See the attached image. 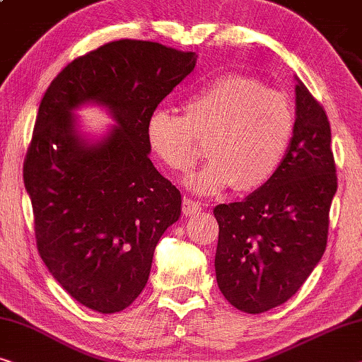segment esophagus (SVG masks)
<instances>
[{
    "label": "esophagus",
    "mask_w": 362,
    "mask_h": 362,
    "mask_svg": "<svg viewBox=\"0 0 362 362\" xmlns=\"http://www.w3.org/2000/svg\"><path fill=\"white\" fill-rule=\"evenodd\" d=\"M203 203L197 202V200H190V198H185L183 200V205H182V210L185 213L187 216H193V215H198L203 210Z\"/></svg>",
    "instance_id": "1"
}]
</instances>
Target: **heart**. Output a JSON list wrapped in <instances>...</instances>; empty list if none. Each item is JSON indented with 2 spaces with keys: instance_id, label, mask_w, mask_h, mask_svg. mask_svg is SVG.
Listing matches in <instances>:
<instances>
[{
  "instance_id": "heart-1",
  "label": "heart",
  "mask_w": 362,
  "mask_h": 362,
  "mask_svg": "<svg viewBox=\"0 0 362 362\" xmlns=\"http://www.w3.org/2000/svg\"><path fill=\"white\" fill-rule=\"evenodd\" d=\"M183 113L157 108L147 118L152 154L175 172H187L200 156L211 157L185 179L198 195H216L236 183L252 192L277 174L295 134L287 96L247 75L228 74L208 81L183 100Z\"/></svg>"
}]
</instances>
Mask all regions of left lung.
<instances>
[{
	"instance_id": "left-lung-1",
	"label": "left lung",
	"mask_w": 362,
	"mask_h": 362,
	"mask_svg": "<svg viewBox=\"0 0 362 362\" xmlns=\"http://www.w3.org/2000/svg\"><path fill=\"white\" fill-rule=\"evenodd\" d=\"M295 134L281 169L243 202L215 206L216 282L233 307L262 313L318 266L338 187L327 113L297 77Z\"/></svg>"
}]
</instances>
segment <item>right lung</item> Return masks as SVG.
Listing matches in <instances>:
<instances>
[{
  "label": "right lung",
  "instance_id": "obj_1",
  "mask_svg": "<svg viewBox=\"0 0 362 362\" xmlns=\"http://www.w3.org/2000/svg\"><path fill=\"white\" fill-rule=\"evenodd\" d=\"M195 64V52L115 40L70 62L40 101L24 162L37 249L55 281L95 312L134 302L157 243L180 218L182 195L151 162L146 124ZM86 104L115 121L101 136L74 116Z\"/></svg>",
  "mask_w": 362,
  "mask_h": 362
}]
</instances>
